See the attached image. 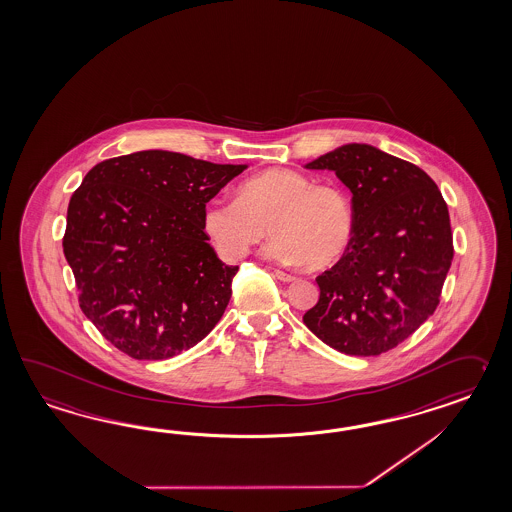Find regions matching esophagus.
Instances as JSON below:
<instances>
[{"instance_id": "34e87169", "label": "esophagus", "mask_w": 512, "mask_h": 512, "mask_svg": "<svg viewBox=\"0 0 512 512\" xmlns=\"http://www.w3.org/2000/svg\"><path fill=\"white\" fill-rule=\"evenodd\" d=\"M275 277L277 279H281V281H285V283H290V281H296L298 277L294 274H288V272H283V270H275Z\"/></svg>"}]
</instances>
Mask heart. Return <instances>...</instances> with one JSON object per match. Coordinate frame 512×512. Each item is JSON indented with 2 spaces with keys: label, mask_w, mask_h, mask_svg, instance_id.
<instances>
[{
  "label": "heart",
  "mask_w": 512,
  "mask_h": 512,
  "mask_svg": "<svg viewBox=\"0 0 512 512\" xmlns=\"http://www.w3.org/2000/svg\"><path fill=\"white\" fill-rule=\"evenodd\" d=\"M201 227L224 261H240L255 244L274 235L266 255L309 270L329 268L346 253L353 237L348 192L331 183L272 168L237 187V198H214L203 209Z\"/></svg>",
  "instance_id": "b5f03b06"
}]
</instances>
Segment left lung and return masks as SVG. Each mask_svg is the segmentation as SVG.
Instances as JSON below:
<instances>
[{"instance_id":"left-lung-1","label":"left lung","mask_w":512,"mask_h":512,"mask_svg":"<svg viewBox=\"0 0 512 512\" xmlns=\"http://www.w3.org/2000/svg\"><path fill=\"white\" fill-rule=\"evenodd\" d=\"M307 168L333 170L351 190L353 237L316 277L320 300L303 324L340 353L381 355L440 303L453 261L448 205L422 168L366 144H346Z\"/></svg>"}]
</instances>
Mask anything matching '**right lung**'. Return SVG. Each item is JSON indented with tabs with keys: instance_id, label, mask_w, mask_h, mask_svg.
I'll use <instances>...</instances> for the list:
<instances>
[{
	"instance_id": "obj_1",
	"label": "right lung",
	"mask_w": 512,
	"mask_h": 512,
	"mask_svg": "<svg viewBox=\"0 0 512 512\" xmlns=\"http://www.w3.org/2000/svg\"><path fill=\"white\" fill-rule=\"evenodd\" d=\"M246 168L150 150L85 175L68 205L64 257L81 311L114 348L163 361L220 322L238 266L216 257L201 216Z\"/></svg>"
}]
</instances>
